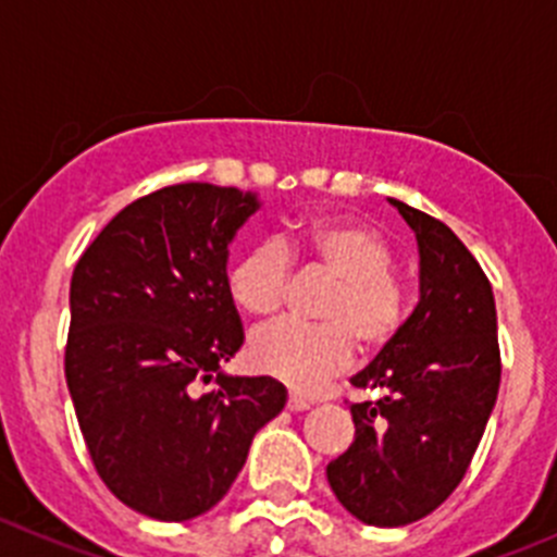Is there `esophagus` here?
Returning a JSON list of instances; mask_svg holds the SVG:
<instances>
[{
    "mask_svg": "<svg viewBox=\"0 0 557 557\" xmlns=\"http://www.w3.org/2000/svg\"><path fill=\"white\" fill-rule=\"evenodd\" d=\"M288 409H290V412H305V409H310V401H308V398H302V396H296V393H290Z\"/></svg>",
    "mask_w": 557,
    "mask_h": 557,
    "instance_id": "1",
    "label": "esophagus"
}]
</instances>
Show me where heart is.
Listing matches in <instances>:
<instances>
[{"mask_svg":"<svg viewBox=\"0 0 557 557\" xmlns=\"http://www.w3.org/2000/svg\"><path fill=\"white\" fill-rule=\"evenodd\" d=\"M290 263L302 272L335 277L315 326L274 324L249 343L258 371L294 389H319L355 357L376 355L401 335L409 294L393 272L396 249L376 227L346 216H321L296 225L277 244L244 252L227 272L233 305L252 319H274L290 290Z\"/></svg>","mask_w":557,"mask_h":557,"instance_id":"heart-1","label":"heart"}]
</instances>
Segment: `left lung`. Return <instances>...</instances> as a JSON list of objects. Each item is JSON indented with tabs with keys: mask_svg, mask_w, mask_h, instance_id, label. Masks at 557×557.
I'll return each mask as SVG.
<instances>
[{
	"mask_svg": "<svg viewBox=\"0 0 557 557\" xmlns=\"http://www.w3.org/2000/svg\"><path fill=\"white\" fill-rule=\"evenodd\" d=\"M418 236L420 302L401 335L351 384L379 389L351 404L355 443L326 465L349 513L401 528L443 506L465 478L500 389L490 277L445 222L389 200Z\"/></svg>",
	"mask_w": 557,
	"mask_h": 557,
	"instance_id": "obj_1",
	"label": "left lung"
}]
</instances>
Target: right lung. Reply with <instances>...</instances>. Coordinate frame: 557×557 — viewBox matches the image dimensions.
Segmentation results:
<instances>
[{
  "label": "right lung",
  "mask_w": 557,
  "mask_h": 557,
  "mask_svg": "<svg viewBox=\"0 0 557 557\" xmlns=\"http://www.w3.org/2000/svg\"><path fill=\"white\" fill-rule=\"evenodd\" d=\"M255 195L175 184L128 202L71 277L65 379L98 475L161 522L214 508L285 407L269 376H222L244 343L227 244ZM214 381V391H202Z\"/></svg>",
  "instance_id": "1"
}]
</instances>
